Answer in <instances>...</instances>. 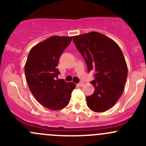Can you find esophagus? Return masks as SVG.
I'll list each match as a JSON object with an SVG mask.
<instances>
[{
  "label": "esophagus",
  "mask_w": 146,
  "mask_h": 146,
  "mask_svg": "<svg viewBox=\"0 0 146 146\" xmlns=\"http://www.w3.org/2000/svg\"><path fill=\"white\" fill-rule=\"evenodd\" d=\"M78 86H80V87L83 86V85H84V82H80L78 84Z\"/></svg>",
  "instance_id": "obj_1"
}]
</instances>
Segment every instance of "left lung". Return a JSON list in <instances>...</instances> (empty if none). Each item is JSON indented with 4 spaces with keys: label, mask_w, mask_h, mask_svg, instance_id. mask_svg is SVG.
Wrapping results in <instances>:
<instances>
[{
    "label": "left lung",
    "mask_w": 146,
    "mask_h": 146,
    "mask_svg": "<svg viewBox=\"0 0 146 146\" xmlns=\"http://www.w3.org/2000/svg\"><path fill=\"white\" fill-rule=\"evenodd\" d=\"M73 41L85 59L88 71L95 70L91 81L95 92L86 98L92 111L104 112L111 109L123 93L128 68L117 44L96 32L73 36Z\"/></svg>",
    "instance_id": "obj_1"
}]
</instances>
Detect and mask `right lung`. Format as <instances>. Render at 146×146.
I'll return each mask as SVG.
<instances>
[{"instance_id":"1","label":"right lung","mask_w":146,"mask_h":146,"mask_svg":"<svg viewBox=\"0 0 146 146\" xmlns=\"http://www.w3.org/2000/svg\"><path fill=\"white\" fill-rule=\"evenodd\" d=\"M72 36H53L33 47L28 54L25 73L29 90L48 110H62L68 104L73 82L58 79V61L70 44Z\"/></svg>"}]
</instances>
